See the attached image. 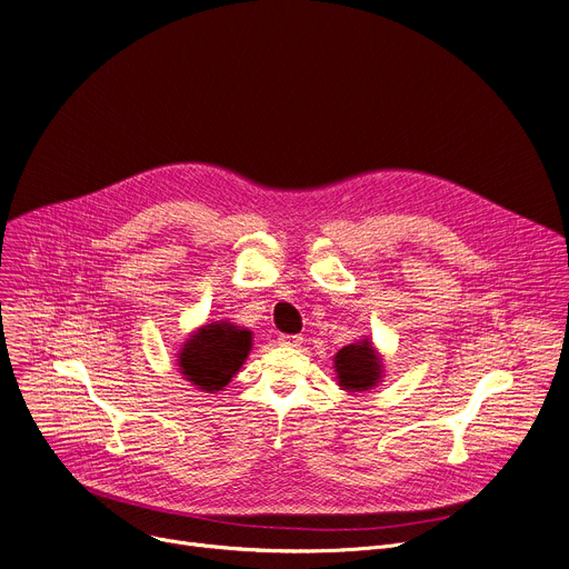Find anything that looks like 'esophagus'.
<instances>
[{
    "instance_id": "esophagus-1",
    "label": "esophagus",
    "mask_w": 569,
    "mask_h": 569,
    "mask_svg": "<svg viewBox=\"0 0 569 569\" xmlns=\"http://www.w3.org/2000/svg\"><path fill=\"white\" fill-rule=\"evenodd\" d=\"M279 342L286 347H299L301 345V336H290V333H281Z\"/></svg>"
}]
</instances>
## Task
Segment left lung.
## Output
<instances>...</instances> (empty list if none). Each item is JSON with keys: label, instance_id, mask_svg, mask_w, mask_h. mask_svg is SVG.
<instances>
[{"label": "left lung", "instance_id": "left-lung-1", "mask_svg": "<svg viewBox=\"0 0 569 569\" xmlns=\"http://www.w3.org/2000/svg\"><path fill=\"white\" fill-rule=\"evenodd\" d=\"M336 372L345 390H368L381 379V360L368 340L342 347L336 353Z\"/></svg>", "mask_w": 569, "mask_h": 569}]
</instances>
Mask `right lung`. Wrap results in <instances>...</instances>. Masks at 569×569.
Returning <instances> with one entry per match:
<instances>
[{"instance_id": "add662e5", "label": "right lung", "mask_w": 569, "mask_h": 569, "mask_svg": "<svg viewBox=\"0 0 569 569\" xmlns=\"http://www.w3.org/2000/svg\"><path fill=\"white\" fill-rule=\"evenodd\" d=\"M251 349V331L229 322H213L186 340L179 353V370L192 386L216 392L242 368Z\"/></svg>"}]
</instances>
